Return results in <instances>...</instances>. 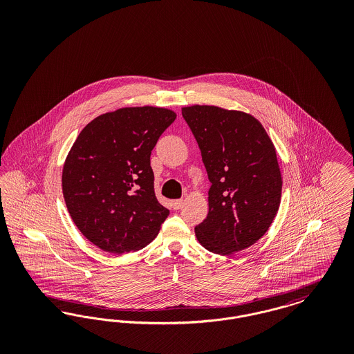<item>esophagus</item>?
I'll list each match as a JSON object with an SVG mask.
<instances>
[{
	"instance_id": "1",
	"label": "esophagus",
	"mask_w": 354,
	"mask_h": 354,
	"mask_svg": "<svg viewBox=\"0 0 354 354\" xmlns=\"http://www.w3.org/2000/svg\"><path fill=\"white\" fill-rule=\"evenodd\" d=\"M183 203H185L183 199H176V201L172 202V208H174V209H179V208H182Z\"/></svg>"
}]
</instances>
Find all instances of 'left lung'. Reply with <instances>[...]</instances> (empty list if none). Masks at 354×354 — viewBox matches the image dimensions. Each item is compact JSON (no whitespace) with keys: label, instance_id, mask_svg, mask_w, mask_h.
Instances as JSON below:
<instances>
[{"label":"left lung","instance_id":"1","mask_svg":"<svg viewBox=\"0 0 354 354\" xmlns=\"http://www.w3.org/2000/svg\"><path fill=\"white\" fill-rule=\"evenodd\" d=\"M182 115L211 182L208 215L195 235L218 254L245 250L268 231L280 205L274 146L261 123L241 111L196 104L182 109Z\"/></svg>","mask_w":354,"mask_h":354}]
</instances>
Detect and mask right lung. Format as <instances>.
Here are the masks:
<instances>
[{
	"instance_id": "add662e5",
	"label": "right lung",
	"mask_w": 354,
	"mask_h": 354,
	"mask_svg": "<svg viewBox=\"0 0 354 354\" xmlns=\"http://www.w3.org/2000/svg\"><path fill=\"white\" fill-rule=\"evenodd\" d=\"M175 118L160 107L119 109L91 120L74 142L62 172L64 198L78 230L103 251H138L167 219L150 156Z\"/></svg>"
}]
</instances>
